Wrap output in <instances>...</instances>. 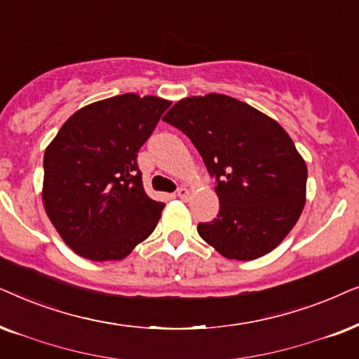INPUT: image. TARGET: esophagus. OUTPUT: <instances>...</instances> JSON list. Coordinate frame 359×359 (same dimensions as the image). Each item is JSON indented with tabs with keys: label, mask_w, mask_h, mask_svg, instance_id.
Returning <instances> with one entry per match:
<instances>
[{
	"label": "esophagus",
	"mask_w": 359,
	"mask_h": 359,
	"mask_svg": "<svg viewBox=\"0 0 359 359\" xmlns=\"http://www.w3.org/2000/svg\"><path fill=\"white\" fill-rule=\"evenodd\" d=\"M177 197L182 198V200H189L190 198V190L185 189V187L177 189Z\"/></svg>",
	"instance_id": "obj_1"
}]
</instances>
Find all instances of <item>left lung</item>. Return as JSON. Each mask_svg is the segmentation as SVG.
I'll list each match as a JSON object with an SVG mask.
<instances>
[{"label":"left lung","mask_w":359,"mask_h":359,"mask_svg":"<svg viewBox=\"0 0 359 359\" xmlns=\"http://www.w3.org/2000/svg\"><path fill=\"white\" fill-rule=\"evenodd\" d=\"M215 177L219 212L198 223L202 240L228 259L251 261L289 235L305 205L307 165L274 119L219 93L177 102L164 118Z\"/></svg>","instance_id":"8db88e82"}]
</instances>
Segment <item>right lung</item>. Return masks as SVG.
I'll return each instance as SVG.
<instances>
[{
    "mask_svg": "<svg viewBox=\"0 0 359 359\" xmlns=\"http://www.w3.org/2000/svg\"><path fill=\"white\" fill-rule=\"evenodd\" d=\"M170 102L124 93L80 108L44 154L42 202L62 240L90 261H118L154 231L137 152Z\"/></svg>",
    "mask_w": 359,
    "mask_h": 359,
    "instance_id": "add662e5",
    "label": "right lung"
}]
</instances>
